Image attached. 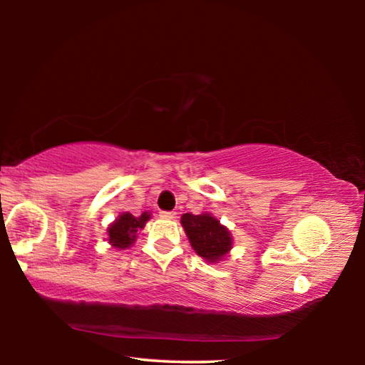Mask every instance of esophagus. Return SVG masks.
<instances>
[{
    "label": "esophagus",
    "instance_id": "esophagus-1",
    "mask_svg": "<svg viewBox=\"0 0 365 365\" xmlns=\"http://www.w3.org/2000/svg\"><path fill=\"white\" fill-rule=\"evenodd\" d=\"M159 215L163 219H174L175 217V212L174 211H160Z\"/></svg>",
    "mask_w": 365,
    "mask_h": 365
}]
</instances>
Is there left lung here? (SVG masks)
<instances>
[{"label":"left lung","instance_id":"obj_1","mask_svg":"<svg viewBox=\"0 0 365 365\" xmlns=\"http://www.w3.org/2000/svg\"><path fill=\"white\" fill-rule=\"evenodd\" d=\"M182 227L197 256L207 262L222 261L232 250L233 238L228 228L211 214H183Z\"/></svg>","mask_w":365,"mask_h":365}]
</instances>
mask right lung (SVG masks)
Listing matches in <instances>:
<instances>
[{
    "label": "right lung",
    "instance_id": "add662e5",
    "mask_svg": "<svg viewBox=\"0 0 365 365\" xmlns=\"http://www.w3.org/2000/svg\"><path fill=\"white\" fill-rule=\"evenodd\" d=\"M151 219L150 212L133 215L130 212H122L113 224L108 227V242L117 250H127L137 240L138 230L145 227Z\"/></svg>",
    "mask_w": 365,
    "mask_h": 365
}]
</instances>
